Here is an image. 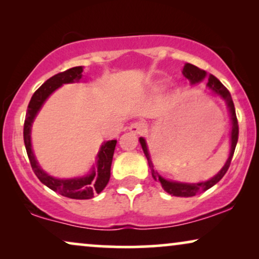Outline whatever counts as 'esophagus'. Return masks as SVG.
<instances>
[{"instance_id": "obj_1", "label": "esophagus", "mask_w": 259, "mask_h": 259, "mask_svg": "<svg viewBox=\"0 0 259 259\" xmlns=\"http://www.w3.org/2000/svg\"><path fill=\"white\" fill-rule=\"evenodd\" d=\"M145 128H146V126H145V123L141 122V121L131 123L130 127H128L130 132H132L134 134H141L145 131Z\"/></svg>"}]
</instances>
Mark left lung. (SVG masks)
Wrapping results in <instances>:
<instances>
[{"mask_svg":"<svg viewBox=\"0 0 259 259\" xmlns=\"http://www.w3.org/2000/svg\"><path fill=\"white\" fill-rule=\"evenodd\" d=\"M183 75L186 77L187 80L190 81L191 84H196L199 83L201 81L205 80L207 77V73L205 70L198 68V67L191 65V63H185L183 68ZM206 88L208 91H211V93H213L214 95H218L221 97L223 100L225 101L226 106H228L229 113H230V120H231V133H230V153H229V158L228 160L225 161L224 166H223L221 171H219L217 175L212 177L208 180H205V182H199V183H182V182H176V180H169L166 179L164 177L159 175L157 172V169H154V166L152 164L151 160V155L150 152H148V147H147V143L145 140V138L140 137L139 141L141 147H143V151L145 155H146L148 165L151 167V172H152V177L153 179L159 180L161 184V187L164 189L166 192L171 194V196H176V197H192L196 196V194L204 192L208 189H211L212 186L215 185L219 180H221L224 175L228 171L230 167V164H231L233 153H235V148L237 145V141H238V121H237V116H236V109H235V105H233L231 94L230 92L226 90L221 81H219L217 77L213 75H208L207 79V83H206Z\"/></svg>","mask_w":259,"mask_h":259,"instance_id":"1","label":"left lung"}]
</instances>
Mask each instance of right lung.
Masks as SVG:
<instances>
[{
  "instance_id": "add662e5",
  "label": "right lung",
  "mask_w": 259,
  "mask_h": 259,
  "mask_svg": "<svg viewBox=\"0 0 259 259\" xmlns=\"http://www.w3.org/2000/svg\"><path fill=\"white\" fill-rule=\"evenodd\" d=\"M82 66L73 67V68L67 69L65 72L56 74L46 81L30 99L23 128L24 145H26L28 158H29L31 168H33L35 175L40 179V182L49 189L63 197L72 198V199H91L94 197V194L100 193L105 189L109 182V177H111V165L116 140H108L102 143L97 154L95 164L92 166L90 173H87L86 176L60 179L49 176L47 172L44 171V168L36 160L33 147H31V126H33L34 120L46 100L62 84L80 82L82 79Z\"/></svg>"
}]
</instances>
